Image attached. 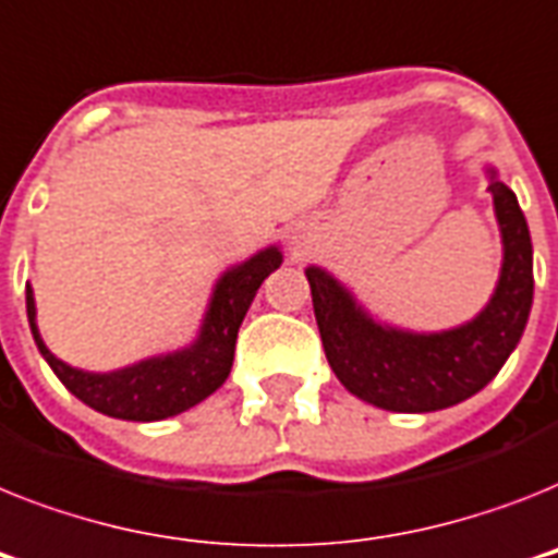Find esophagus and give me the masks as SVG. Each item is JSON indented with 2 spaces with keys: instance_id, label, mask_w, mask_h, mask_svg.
Instances as JSON below:
<instances>
[{
  "instance_id": "1",
  "label": "esophagus",
  "mask_w": 558,
  "mask_h": 558,
  "mask_svg": "<svg viewBox=\"0 0 558 558\" xmlns=\"http://www.w3.org/2000/svg\"><path fill=\"white\" fill-rule=\"evenodd\" d=\"M292 243H294V248H301V238H298V234L292 238Z\"/></svg>"
}]
</instances>
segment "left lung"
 Returning a JSON list of instances; mask_svg holds the SVG:
<instances>
[{"label": "left lung", "mask_w": 558, "mask_h": 558, "mask_svg": "<svg viewBox=\"0 0 558 558\" xmlns=\"http://www.w3.org/2000/svg\"><path fill=\"white\" fill-rule=\"evenodd\" d=\"M501 234V269L482 312L450 329L412 332L375 318L347 283L306 266L326 361L352 396L389 412H436L468 401L499 375L533 306V243L513 189L484 166Z\"/></svg>", "instance_id": "8db88e82"}]
</instances>
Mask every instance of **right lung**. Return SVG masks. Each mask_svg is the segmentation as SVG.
<instances>
[{"mask_svg":"<svg viewBox=\"0 0 558 558\" xmlns=\"http://www.w3.org/2000/svg\"><path fill=\"white\" fill-rule=\"evenodd\" d=\"M280 264H283L280 246H266L246 260L229 266L211 287L201 329L192 343L174 352L143 357L111 373H88V369L71 366L45 347L39 326H36L34 289L28 283L25 310H28L31 335L53 375L65 384L71 396L80 398L90 410L122 421L171 418L197 407L223 387L232 373L240 324L246 318L260 283L271 271L280 269Z\"/></svg>","mask_w":558,"mask_h":558,"instance_id":"obj_1","label":"right lung"}]
</instances>
